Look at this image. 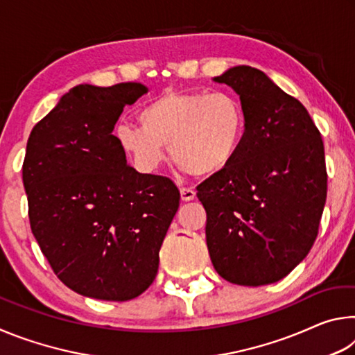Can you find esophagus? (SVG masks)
<instances>
[{
  "instance_id": "esophagus-1",
  "label": "esophagus",
  "mask_w": 355,
  "mask_h": 355,
  "mask_svg": "<svg viewBox=\"0 0 355 355\" xmlns=\"http://www.w3.org/2000/svg\"><path fill=\"white\" fill-rule=\"evenodd\" d=\"M180 196H182L183 202H191L196 199V191L192 188H182L180 189Z\"/></svg>"
}]
</instances>
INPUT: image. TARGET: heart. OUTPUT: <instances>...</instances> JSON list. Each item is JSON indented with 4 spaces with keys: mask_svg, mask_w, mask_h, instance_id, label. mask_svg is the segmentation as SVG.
<instances>
[{
    "mask_svg": "<svg viewBox=\"0 0 355 355\" xmlns=\"http://www.w3.org/2000/svg\"><path fill=\"white\" fill-rule=\"evenodd\" d=\"M139 125L120 123L119 147L141 172L152 173L166 159V146L182 169L214 175L232 163L241 146L245 114L230 92L166 91L139 111Z\"/></svg>",
    "mask_w": 355,
    "mask_h": 355,
    "instance_id": "heart-1",
    "label": "heart"
}]
</instances>
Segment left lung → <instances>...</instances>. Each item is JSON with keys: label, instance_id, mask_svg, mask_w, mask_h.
I'll use <instances>...</instances> for the list:
<instances>
[{"label": "left lung", "instance_id": "1", "mask_svg": "<svg viewBox=\"0 0 355 355\" xmlns=\"http://www.w3.org/2000/svg\"><path fill=\"white\" fill-rule=\"evenodd\" d=\"M213 81L239 95L245 127L232 163L197 186L209 258L230 284H274L318 236L327 196L321 133L304 105L261 70L236 65Z\"/></svg>", "mask_w": 355, "mask_h": 355}]
</instances>
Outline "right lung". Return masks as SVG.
<instances>
[{
	"label": "right lung",
	"mask_w": 355,
	"mask_h": 355,
	"mask_svg": "<svg viewBox=\"0 0 355 355\" xmlns=\"http://www.w3.org/2000/svg\"><path fill=\"white\" fill-rule=\"evenodd\" d=\"M141 83L80 84L33 128L23 161L29 224L58 279L83 296L135 299L153 284L180 205L172 180L139 173L112 135Z\"/></svg>",
	"instance_id": "obj_1"
}]
</instances>
